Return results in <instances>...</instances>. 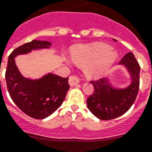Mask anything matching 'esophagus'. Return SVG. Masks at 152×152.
<instances>
[{"instance_id":"34e87169","label":"esophagus","mask_w":152,"mask_h":152,"mask_svg":"<svg viewBox=\"0 0 152 152\" xmlns=\"http://www.w3.org/2000/svg\"><path fill=\"white\" fill-rule=\"evenodd\" d=\"M69 85H70V86H75V85H77V84L79 83V78H78V77L77 76H76V75H71V76H70V77H69Z\"/></svg>"}]
</instances>
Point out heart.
<instances>
[{
  "label": "heart",
  "instance_id": "1",
  "mask_svg": "<svg viewBox=\"0 0 152 152\" xmlns=\"http://www.w3.org/2000/svg\"><path fill=\"white\" fill-rule=\"evenodd\" d=\"M117 57V53L103 42L78 45L71 51L73 61L77 64H85L86 74L93 78L106 75Z\"/></svg>",
  "mask_w": 152,
  "mask_h": 152
}]
</instances>
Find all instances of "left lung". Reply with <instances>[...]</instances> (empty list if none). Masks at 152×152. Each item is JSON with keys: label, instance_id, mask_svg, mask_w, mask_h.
Masks as SVG:
<instances>
[{"label": "left lung", "instance_id": "obj_1", "mask_svg": "<svg viewBox=\"0 0 152 152\" xmlns=\"http://www.w3.org/2000/svg\"><path fill=\"white\" fill-rule=\"evenodd\" d=\"M115 42L116 40L114 39ZM128 70L130 85L125 88H115L105 78L90 82L94 92L87 99V106L96 117L110 120L119 117L130 108L135 101L140 86V65L132 53H128L119 62Z\"/></svg>", "mask_w": 152, "mask_h": 152}]
</instances>
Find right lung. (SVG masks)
I'll use <instances>...</instances> for the list:
<instances>
[{"label": "right lung", "mask_w": 152, "mask_h": 152, "mask_svg": "<svg viewBox=\"0 0 152 152\" xmlns=\"http://www.w3.org/2000/svg\"><path fill=\"white\" fill-rule=\"evenodd\" d=\"M51 45L48 42L33 40L15 48L8 56L5 79L9 95L22 111L36 119L48 117L61 106L70 88L68 77L49 73L39 79L26 78L19 72L15 58Z\"/></svg>", "instance_id": "add662e5"}]
</instances>
